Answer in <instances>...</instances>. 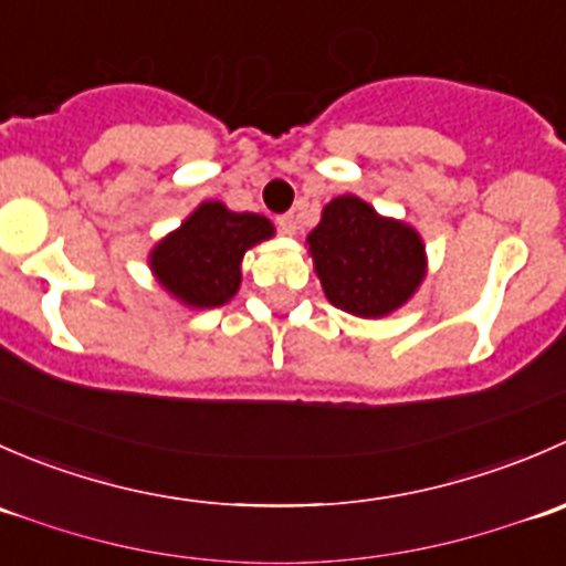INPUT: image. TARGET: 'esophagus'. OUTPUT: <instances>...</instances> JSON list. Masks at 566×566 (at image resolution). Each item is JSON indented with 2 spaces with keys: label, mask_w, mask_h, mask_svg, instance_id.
<instances>
[{
  "label": "esophagus",
  "mask_w": 566,
  "mask_h": 566,
  "mask_svg": "<svg viewBox=\"0 0 566 566\" xmlns=\"http://www.w3.org/2000/svg\"><path fill=\"white\" fill-rule=\"evenodd\" d=\"M276 227H279V232H284V235H295V230H298V227H295V216L293 213L279 216Z\"/></svg>",
  "instance_id": "1"
}]
</instances>
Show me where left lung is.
Returning a JSON list of instances; mask_svg holds the SVG:
<instances>
[{
  "label": "left lung",
  "instance_id": "8db88e82",
  "mask_svg": "<svg viewBox=\"0 0 566 566\" xmlns=\"http://www.w3.org/2000/svg\"><path fill=\"white\" fill-rule=\"evenodd\" d=\"M306 243L325 298L356 317L391 315L427 273L419 232L353 193L325 205Z\"/></svg>",
  "mask_w": 566,
  "mask_h": 566
}]
</instances>
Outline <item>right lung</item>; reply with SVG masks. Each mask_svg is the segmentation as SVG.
Returning a JSON list of instances; mask_svg holds the SVG:
<instances>
[{
  "mask_svg": "<svg viewBox=\"0 0 566 566\" xmlns=\"http://www.w3.org/2000/svg\"><path fill=\"white\" fill-rule=\"evenodd\" d=\"M273 235L265 216L235 213L221 202H202L175 232L150 251L158 284L180 304L213 310L241 287L243 254Z\"/></svg>",
  "mask_w": 566,
  "mask_h": 566,
  "instance_id": "obj_1",
  "label": "right lung"
}]
</instances>
